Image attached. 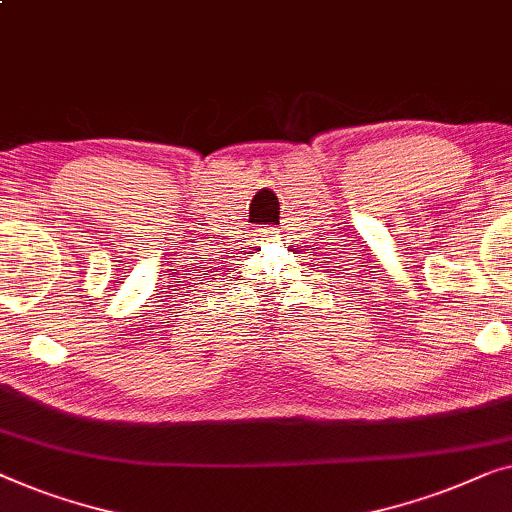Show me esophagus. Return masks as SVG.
<instances>
[{
	"instance_id": "obj_1",
	"label": "esophagus",
	"mask_w": 512,
	"mask_h": 512,
	"mask_svg": "<svg viewBox=\"0 0 512 512\" xmlns=\"http://www.w3.org/2000/svg\"><path fill=\"white\" fill-rule=\"evenodd\" d=\"M271 234H273V232H271Z\"/></svg>"
}]
</instances>
